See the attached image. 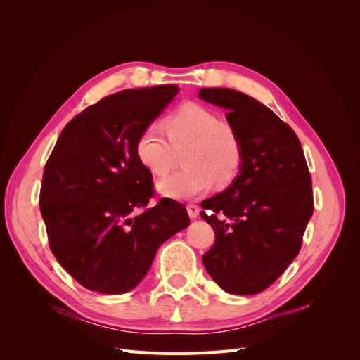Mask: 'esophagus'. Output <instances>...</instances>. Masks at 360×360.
Masks as SVG:
<instances>
[{"instance_id":"obj_1","label":"esophagus","mask_w":360,"mask_h":360,"mask_svg":"<svg viewBox=\"0 0 360 360\" xmlns=\"http://www.w3.org/2000/svg\"><path fill=\"white\" fill-rule=\"evenodd\" d=\"M188 213L192 219H195V217H198L200 214V207L197 204H188Z\"/></svg>"}]
</instances>
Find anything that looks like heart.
<instances>
[{"label": "heart", "instance_id": "1", "mask_svg": "<svg viewBox=\"0 0 360 360\" xmlns=\"http://www.w3.org/2000/svg\"><path fill=\"white\" fill-rule=\"evenodd\" d=\"M163 127L165 131L159 124L146 126L135 143L138 162L153 176L168 172L176 151L186 150L181 158L186 169L158 183L163 197L198 198L209 193L214 183L226 186L236 180L245 156L242 138L210 108L197 102L183 103L165 118Z\"/></svg>", "mask_w": 360, "mask_h": 360}]
</instances>
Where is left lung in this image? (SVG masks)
Instances as JSON below:
<instances>
[{
  "label": "left lung",
  "instance_id": "left-lung-1",
  "mask_svg": "<svg viewBox=\"0 0 360 360\" xmlns=\"http://www.w3.org/2000/svg\"><path fill=\"white\" fill-rule=\"evenodd\" d=\"M222 106L243 143V165L226 191L204 200L201 217L214 230L202 255L222 290L257 294L297 257L314 213L312 180L294 130L263 103L231 89H201Z\"/></svg>",
  "mask_w": 360,
  "mask_h": 360
}]
</instances>
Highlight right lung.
<instances>
[{
  "mask_svg": "<svg viewBox=\"0 0 360 360\" xmlns=\"http://www.w3.org/2000/svg\"><path fill=\"white\" fill-rule=\"evenodd\" d=\"M177 93L158 85L103 97L70 120L46 162L39 204L49 248L86 290L135 288L159 246L191 224L179 201L147 207L153 176L135 155L141 130Z\"/></svg>",
  "mask_w": 360,
  "mask_h": 360,
  "instance_id": "add662e5",
  "label": "right lung"
}]
</instances>
